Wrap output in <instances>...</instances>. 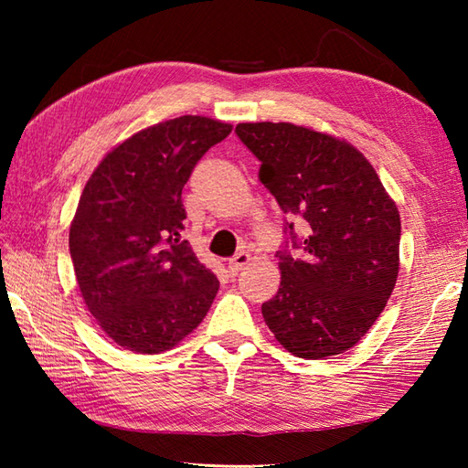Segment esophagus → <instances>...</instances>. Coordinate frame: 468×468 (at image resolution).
Listing matches in <instances>:
<instances>
[{
	"label": "esophagus",
	"instance_id": "esophagus-1",
	"mask_svg": "<svg viewBox=\"0 0 468 468\" xmlns=\"http://www.w3.org/2000/svg\"><path fill=\"white\" fill-rule=\"evenodd\" d=\"M250 261H251V253H250V251H239L237 255H233L231 260H229V263H227L229 273L237 275Z\"/></svg>",
	"mask_w": 468,
	"mask_h": 468
}]
</instances>
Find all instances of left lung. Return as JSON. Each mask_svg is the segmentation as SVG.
Listing matches in <instances>:
<instances>
[{
    "instance_id": "obj_1",
    "label": "left lung",
    "mask_w": 468,
    "mask_h": 468,
    "mask_svg": "<svg viewBox=\"0 0 468 468\" xmlns=\"http://www.w3.org/2000/svg\"><path fill=\"white\" fill-rule=\"evenodd\" d=\"M235 133L261 161L260 181L282 211L307 227L302 260L280 253L282 283L261 305L263 320L297 357L344 354L392 295L399 207L370 161L344 138L292 122H241Z\"/></svg>"
}]
</instances>
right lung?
<instances>
[{
    "label": "right lung",
    "instance_id": "add662e5",
    "mask_svg": "<svg viewBox=\"0 0 468 468\" xmlns=\"http://www.w3.org/2000/svg\"><path fill=\"white\" fill-rule=\"evenodd\" d=\"M231 131L193 114L158 122L116 144L88 178L69 255L88 312L124 350H173L215 300L217 275L181 241V195L198 158Z\"/></svg>",
    "mask_w": 468,
    "mask_h": 468
}]
</instances>
